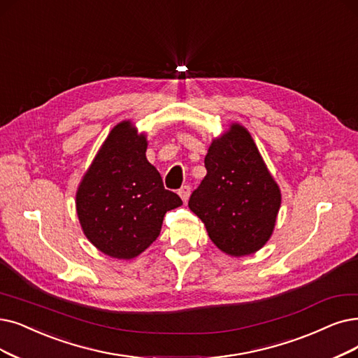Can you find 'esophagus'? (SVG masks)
Instances as JSON below:
<instances>
[{"instance_id":"34e87169","label":"esophagus","mask_w":358,"mask_h":358,"mask_svg":"<svg viewBox=\"0 0 358 358\" xmlns=\"http://www.w3.org/2000/svg\"><path fill=\"white\" fill-rule=\"evenodd\" d=\"M178 194H179V196L182 198V201H183V203H187L188 199H189V195H191V188H189V185H183V187L178 191Z\"/></svg>"}]
</instances>
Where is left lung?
Instances as JSON below:
<instances>
[{"label": "left lung", "mask_w": 358, "mask_h": 358, "mask_svg": "<svg viewBox=\"0 0 358 358\" xmlns=\"http://www.w3.org/2000/svg\"><path fill=\"white\" fill-rule=\"evenodd\" d=\"M204 164L207 175L189 198L191 211L224 254L262 250L275 231L282 194L247 127L231 123L211 141Z\"/></svg>", "instance_id": "8db88e82"}]
</instances>
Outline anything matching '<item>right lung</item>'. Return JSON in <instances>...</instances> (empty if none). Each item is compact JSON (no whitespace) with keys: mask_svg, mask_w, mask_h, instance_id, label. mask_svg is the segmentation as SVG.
I'll return each mask as SVG.
<instances>
[{"mask_svg":"<svg viewBox=\"0 0 358 358\" xmlns=\"http://www.w3.org/2000/svg\"><path fill=\"white\" fill-rule=\"evenodd\" d=\"M148 141L131 120L113 127L79 183L76 213L91 244L117 260L144 252L160 235L164 214L182 206L147 160Z\"/></svg>","mask_w":358,"mask_h":358,"instance_id":"add662e5","label":"right lung"}]
</instances>
